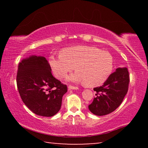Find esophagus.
<instances>
[{
  "mask_svg": "<svg viewBox=\"0 0 148 148\" xmlns=\"http://www.w3.org/2000/svg\"><path fill=\"white\" fill-rule=\"evenodd\" d=\"M68 88H69V89H72V90L78 89V87H75V86H69Z\"/></svg>",
  "mask_w": 148,
  "mask_h": 148,
  "instance_id": "34e87169",
  "label": "esophagus"
}]
</instances>
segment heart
Wrapping results in <instances>:
<instances>
[{
	"instance_id": "heart-1",
	"label": "heart",
	"mask_w": 148,
	"mask_h": 148,
	"mask_svg": "<svg viewBox=\"0 0 148 148\" xmlns=\"http://www.w3.org/2000/svg\"><path fill=\"white\" fill-rule=\"evenodd\" d=\"M49 64L55 76L63 78L75 67L76 73L69 81L84 82L85 86H101L108 78L114 69L113 57L108 52L93 46H77L61 50V55L49 57Z\"/></svg>"
}]
</instances>
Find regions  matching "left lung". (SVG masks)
Returning a JSON list of instances; mask_svg holds the SVG:
<instances>
[{
	"label": "left lung",
	"instance_id": "obj_1",
	"mask_svg": "<svg viewBox=\"0 0 148 148\" xmlns=\"http://www.w3.org/2000/svg\"><path fill=\"white\" fill-rule=\"evenodd\" d=\"M129 81L128 69L126 67L117 69L102 86L93 89L97 94L89 105L91 113L102 116L116 110L128 91Z\"/></svg>",
	"mask_w": 148,
	"mask_h": 148
}]
</instances>
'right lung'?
<instances>
[{
  "instance_id": "right-lung-1",
  "label": "right lung",
  "mask_w": 148,
  "mask_h": 148,
  "mask_svg": "<svg viewBox=\"0 0 148 148\" xmlns=\"http://www.w3.org/2000/svg\"><path fill=\"white\" fill-rule=\"evenodd\" d=\"M44 57L30 56L18 64L17 86L24 104L38 116L51 117L61 109L62 96L67 92L51 74Z\"/></svg>"
}]
</instances>
